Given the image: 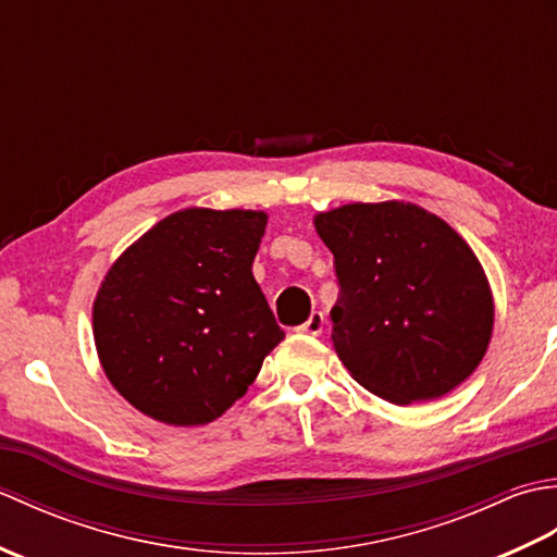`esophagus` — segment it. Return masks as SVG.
Masks as SVG:
<instances>
[{
	"label": "esophagus",
	"instance_id": "esophagus-1",
	"mask_svg": "<svg viewBox=\"0 0 557 557\" xmlns=\"http://www.w3.org/2000/svg\"><path fill=\"white\" fill-rule=\"evenodd\" d=\"M323 325H325V315L321 313V311H313L311 315H309V321H306L304 325H299L297 330L299 333H304V335H321L323 333Z\"/></svg>",
	"mask_w": 557,
	"mask_h": 557
}]
</instances>
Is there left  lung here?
I'll return each mask as SVG.
<instances>
[{
  "label": "left lung",
  "mask_w": 557,
  "mask_h": 557,
  "mask_svg": "<svg viewBox=\"0 0 557 557\" xmlns=\"http://www.w3.org/2000/svg\"><path fill=\"white\" fill-rule=\"evenodd\" d=\"M339 282L333 345L354 381L393 405L447 395L493 335V294L469 244L405 200L318 212Z\"/></svg>",
  "instance_id": "obj_1"
}]
</instances>
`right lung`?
Wrapping results in <instances>:
<instances>
[{"mask_svg":"<svg viewBox=\"0 0 557 557\" xmlns=\"http://www.w3.org/2000/svg\"><path fill=\"white\" fill-rule=\"evenodd\" d=\"M268 215L186 208L114 260L92 304L104 375L170 425L222 417L285 333L251 272Z\"/></svg>","mask_w":557,"mask_h":557,"instance_id":"1","label":"right lung"}]
</instances>
